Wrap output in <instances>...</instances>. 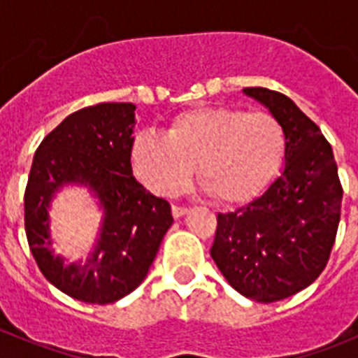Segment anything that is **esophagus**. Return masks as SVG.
<instances>
[{"label": "esophagus", "instance_id": "1", "mask_svg": "<svg viewBox=\"0 0 358 358\" xmlns=\"http://www.w3.org/2000/svg\"><path fill=\"white\" fill-rule=\"evenodd\" d=\"M188 213V208H182V206H172V215L173 218H181L182 215Z\"/></svg>", "mask_w": 358, "mask_h": 358}]
</instances>
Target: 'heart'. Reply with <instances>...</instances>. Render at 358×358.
<instances>
[{"label": "heart", "instance_id": "1", "mask_svg": "<svg viewBox=\"0 0 358 358\" xmlns=\"http://www.w3.org/2000/svg\"><path fill=\"white\" fill-rule=\"evenodd\" d=\"M285 150V129L276 116L206 107L176 116L164 138L138 136L132 163L141 181L159 195L181 194L197 166L199 185L210 197L238 204L276 176Z\"/></svg>", "mask_w": 358, "mask_h": 358}]
</instances>
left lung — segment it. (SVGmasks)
Segmentation results:
<instances>
[{
    "mask_svg": "<svg viewBox=\"0 0 358 358\" xmlns=\"http://www.w3.org/2000/svg\"><path fill=\"white\" fill-rule=\"evenodd\" d=\"M243 93L285 129V166L264 195L218 213L211 258L242 296L274 303L312 285L327 267L343 186L330 143L289 96L265 87Z\"/></svg>",
    "mask_w": 358,
    "mask_h": 358,
    "instance_id": "obj_1",
    "label": "left lung"
}]
</instances>
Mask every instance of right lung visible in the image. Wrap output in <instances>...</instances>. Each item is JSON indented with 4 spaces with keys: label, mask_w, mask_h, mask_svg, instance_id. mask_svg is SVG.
I'll list each match as a JSON object with an SVG mask.
<instances>
[{
    "label": "right lung",
    "mask_w": 358,
    "mask_h": 358,
    "mask_svg": "<svg viewBox=\"0 0 358 358\" xmlns=\"http://www.w3.org/2000/svg\"><path fill=\"white\" fill-rule=\"evenodd\" d=\"M134 103L84 107L50 132L31 161L24 189V231L44 278L78 301L115 303L147 276L164 233L170 204L132 177ZM87 185L104 210L103 226L88 260L64 264L52 255L48 208L62 185Z\"/></svg>",
    "instance_id": "right-lung-1"
}]
</instances>
